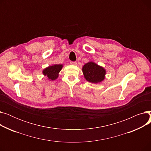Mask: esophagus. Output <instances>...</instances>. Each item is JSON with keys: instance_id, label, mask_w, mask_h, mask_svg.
Segmentation results:
<instances>
[{"instance_id": "obj_1", "label": "esophagus", "mask_w": 151, "mask_h": 151, "mask_svg": "<svg viewBox=\"0 0 151 151\" xmlns=\"http://www.w3.org/2000/svg\"><path fill=\"white\" fill-rule=\"evenodd\" d=\"M70 63L71 65H76L77 64V62H73V61H71L70 62Z\"/></svg>"}]
</instances>
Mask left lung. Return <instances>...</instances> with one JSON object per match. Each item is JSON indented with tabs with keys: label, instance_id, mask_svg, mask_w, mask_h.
Returning <instances> with one entry per match:
<instances>
[{
	"label": "left lung",
	"instance_id": "8db88e82",
	"mask_svg": "<svg viewBox=\"0 0 151 151\" xmlns=\"http://www.w3.org/2000/svg\"><path fill=\"white\" fill-rule=\"evenodd\" d=\"M82 71L86 80L92 83H101L105 78L106 70L92 61L86 63Z\"/></svg>",
	"mask_w": 151,
	"mask_h": 151
}]
</instances>
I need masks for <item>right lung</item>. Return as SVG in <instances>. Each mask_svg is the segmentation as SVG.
<instances>
[{
	"mask_svg": "<svg viewBox=\"0 0 151 151\" xmlns=\"http://www.w3.org/2000/svg\"><path fill=\"white\" fill-rule=\"evenodd\" d=\"M63 67L62 64H54L45 68L42 73L43 75L47 76L50 81L55 80L59 77V73Z\"/></svg>",
	"mask_w": 151,
	"mask_h": 151,
	"instance_id": "1",
	"label": "right lung"
}]
</instances>
